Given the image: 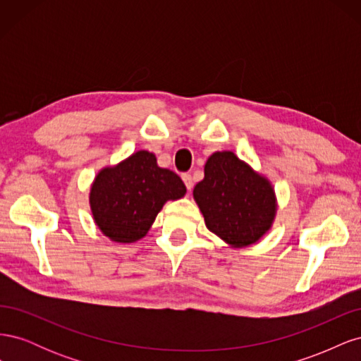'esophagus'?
Segmentation results:
<instances>
[{"mask_svg":"<svg viewBox=\"0 0 361 361\" xmlns=\"http://www.w3.org/2000/svg\"><path fill=\"white\" fill-rule=\"evenodd\" d=\"M182 180H183V183H185V187L188 188V191H191L192 190V176L190 173H183L182 174Z\"/></svg>","mask_w":361,"mask_h":361,"instance_id":"1","label":"esophagus"}]
</instances>
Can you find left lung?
Returning a JSON list of instances; mask_svg holds the SVG:
<instances>
[{"label": "left lung", "mask_w": 361, "mask_h": 361, "mask_svg": "<svg viewBox=\"0 0 361 361\" xmlns=\"http://www.w3.org/2000/svg\"><path fill=\"white\" fill-rule=\"evenodd\" d=\"M192 197L206 227L232 248L253 245L267 235L279 207L271 180L232 150L207 158Z\"/></svg>", "instance_id": "8db88e82"}]
</instances>
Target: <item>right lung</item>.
Returning a JSON list of instances; mask_svg holds the SVG:
<instances>
[{"label": "right lung", "mask_w": 361, "mask_h": 361, "mask_svg": "<svg viewBox=\"0 0 361 361\" xmlns=\"http://www.w3.org/2000/svg\"><path fill=\"white\" fill-rule=\"evenodd\" d=\"M187 188L176 173L158 166L155 154L138 150L94 176L89 203L97 228L117 244L145 238L162 206L182 199Z\"/></svg>", "instance_id": "obj_1"}]
</instances>
